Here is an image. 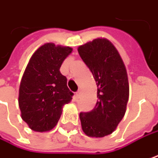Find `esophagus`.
Segmentation results:
<instances>
[{
    "label": "esophagus",
    "mask_w": 158,
    "mask_h": 158,
    "mask_svg": "<svg viewBox=\"0 0 158 158\" xmlns=\"http://www.w3.org/2000/svg\"><path fill=\"white\" fill-rule=\"evenodd\" d=\"M80 96H81V91H80V90L77 91L76 94H75V98H80Z\"/></svg>",
    "instance_id": "1"
}]
</instances>
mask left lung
<instances>
[{
  "mask_svg": "<svg viewBox=\"0 0 158 158\" xmlns=\"http://www.w3.org/2000/svg\"><path fill=\"white\" fill-rule=\"evenodd\" d=\"M78 51L98 87L95 108L79 114L81 127L87 136L103 137L111 134L125 116L129 96L127 69L118 50L108 39H95L80 45Z\"/></svg>",
  "mask_w": 158,
  "mask_h": 158,
  "instance_id": "1",
  "label": "left lung"
}]
</instances>
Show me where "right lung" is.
I'll list each match as a JSON object with an SVG mask.
<instances>
[{"label": "right lung", "mask_w": 158, "mask_h": 158, "mask_svg": "<svg viewBox=\"0 0 158 158\" xmlns=\"http://www.w3.org/2000/svg\"><path fill=\"white\" fill-rule=\"evenodd\" d=\"M71 52L70 47L45 43L30 59L20 84L19 107L22 118L33 131L55 127L63 106L72 99L67 78L60 71Z\"/></svg>", "instance_id": "right-lung-1"}]
</instances>
